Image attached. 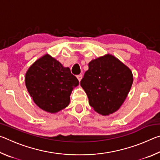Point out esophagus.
Masks as SVG:
<instances>
[{"instance_id": "34e87169", "label": "esophagus", "mask_w": 160, "mask_h": 160, "mask_svg": "<svg viewBox=\"0 0 160 160\" xmlns=\"http://www.w3.org/2000/svg\"><path fill=\"white\" fill-rule=\"evenodd\" d=\"M77 78L78 79V80H79V82H80V80H82V75H77Z\"/></svg>"}]
</instances>
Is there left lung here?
I'll return each mask as SVG.
<instances>
[{
  "label": "left lung",
  "instance_id": "8db88e82",
  "mask_svg": "<svg viewBox=\"0 0 160 160\" xmlns=\"http://www.w3.org/2000/svg\"><path fill=\"white\" fill-rule=\"evenodd\" d=\"M88 66L80 85L88 97L89 104L103 116L114 113L131 88V70L111 54L94 59Z\"/></svg>",
  "mask_w": 160,
  "mask_h": 160
}]
</instances>
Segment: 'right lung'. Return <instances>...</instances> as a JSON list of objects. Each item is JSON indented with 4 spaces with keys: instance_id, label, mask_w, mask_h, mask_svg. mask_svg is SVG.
<instances>
[{
    "instance_id": "add662e5",
    "label": "right lung",
    "mask_w": 160,
    "mask_h": 160,
    "mask_svg": "<svg viewBox=\"0 0 160 160\" xmlns=\"http://www.w3.org/2000/svg\"><path fill=\"white\" fill-rule=\"evenodd\" d=\"M28 92L38 107L55 113L68 106L74 87L79 85L69 68L46 54L29 68L25 74Z\"/></svg>"
}]
</instances>
